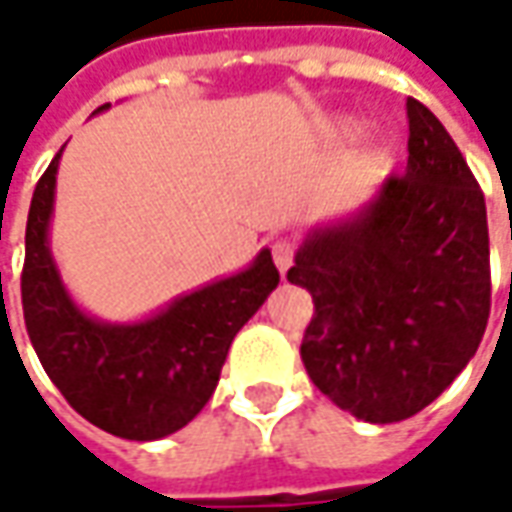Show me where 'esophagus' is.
<instances>
[{
    "mask_svg": "<svg viewBox=\"0 0 512 512\" xmlns=\"http://www.w3.org/2000/svg\"><path fill=\"white\" fill-rule=\"evenodd\" d=\"M271 257H274V266L280 269V274H285L288 266L294 263V243L285 241V238L274 241V246H271Z\"/></svg>",
    "mask_w": 512,
    "mask_h": 512,
    "instance_id": "obj_1",
    "label": "esophagus"
}]
</instances>
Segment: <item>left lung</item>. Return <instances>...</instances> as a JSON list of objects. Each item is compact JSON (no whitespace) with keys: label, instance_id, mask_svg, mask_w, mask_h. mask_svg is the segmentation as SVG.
I'll return each instance as SVG.
<instances>
[{"label":"left lung","instance_id":"8db88e82","mask_svg":"<svg viewBox=\"0 0 512 512\" xmlns=\"http://www.w3.org/2000/svg\"><path fill=\"white\" fill-rule=\"evenodd\" d=\"M409 162L350 221L314 229L288 283L314 297L300 356L339 409L398 423L465 370L490 314L485 196L457 142L406 97Z\"/></svg>","mask_w":512,"mask_h":512}]
</instances>
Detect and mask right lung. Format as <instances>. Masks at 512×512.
<instances>
[{
  "label": "right lung",
  "instance_id": "obj_1",
  "mask_svg": "<svg viewBox=\"0 0 512 512\" xmlns=\"http://www.w3.org/2000/svg\"><path fill=\"white\" fill-rule=\"evenodd\" d=\"M61 151L38 179L24 232L30 342L52 384L97 429L139 443L168 437L210 401L229 344L277 288L280 271L263 249L246 271L184 294L151 319L109 325L86 316L66 294L47 238Z\"/></svg>",
  "mask_w": 512,
  "mask_h": 512
}]
</instances>
